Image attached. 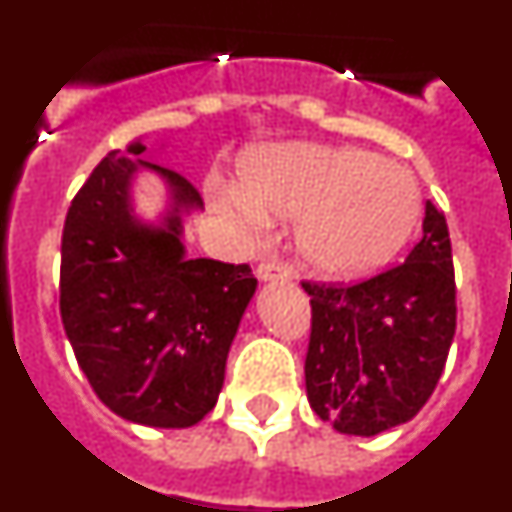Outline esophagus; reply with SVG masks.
Returning <instances> with one entry per match:
<instances>
[{
    "label": "esophagus",
    "mask_w": 512,
    "mask_h": 512,
    "mask_svg": "<svg viewBox=\"0 0 512 512\" xmlns=\"http://www.w3.org/2000/svg\"><path fill=\"white\" fill-rule=\"evenodd\" d=\"M256 277H259L261 282H289V279H292V269L279 264V261H264V264H259V269H256Z\"/></svg>",
    "instance_id": "obj_1"
}]
</instances>
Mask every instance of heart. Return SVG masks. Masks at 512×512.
Returning <instances> with one entry per match:
<instances>
[{"instance_id":"1","label":"heart","mask_w":512,"mask_h":512,"mask_svg":"<svg viewBox=\"0 0 512 512\" xmlns=\"http://www.w3.org/2000/svg\"><path fill=\"white\" fill-rule=\"evenodd\" d=\"M238 174L241 187H212L217 205L248 225L261 223L264 210L297 215V251L323 277L354 279L379 269L418 220L413 171L359 148L277 143L246 153Z\"/></svg>"}]
</instances>
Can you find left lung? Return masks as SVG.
<instances>
[{
  "instance_id": "8db88e82",
  "label": "left lung",
  "mask_w": 512,
  "mask_h": 512,
  "mask_svg": "<svg viewBox=\"0 0 512 512\" xmlns=\"http://www.w3.org/2000/svg\"><path fill=\"white\" fill-rule=\"evenodd\" d=\"M310 295V408L348 436L408 423L436 390L456 333L446 217L425 202L423 238L402 264L356 284L302 282Z\"/></svg>"
}]
</instances>
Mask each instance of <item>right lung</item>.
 Masks as SVG:
<instances>
[{
    "instance_id": "obj_1",
    "label": "right lung",
    "mask_w": 512,
    "mask_h": 512,
    "mask_svg": "<svg viewBox=\"0 0 512 512\" xmlns=\"http://www.w3.org/2000/svg\"><path fill=\"white\" fill-rule=\"evenodd\" d=\"M138 165L158 170L175 194L161 229L129 215ZM200 205V192L174 169L110 151L63 223L61 320L76 361L112 413L151 428H189L215 408L230 343L256 292L248 264L187 259L179 212Z\"/></svg>"
}]
</instances>
